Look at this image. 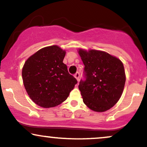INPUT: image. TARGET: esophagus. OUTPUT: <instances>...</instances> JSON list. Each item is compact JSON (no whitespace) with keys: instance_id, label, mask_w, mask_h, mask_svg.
I'll list each match as a JSON object with an SVG mask.
<instances>
[{"instance_id":"obj_1","label":"esophagus","mask_w":147,"mask_h":147,"mask_svg":"<svg viewBox=\"0 0 147 147\" xmlns=\"http://www.w3.org/2000/svg\"><path fill=\"white\" fill-rule=\"evenodd\" d=\"M74 77L76 78V80L78 81H79V79H80V74L78 72H77V73H76L75 75H74Z\"/></svg>"}]
</instances>
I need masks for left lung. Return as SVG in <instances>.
Instances as JSON below:
<instances>
[{
    "label": "left lung",
    "mask_w": 147,
    "mask_h": 147,
    "mask_svg": "<svg viewBox=\"0 0 147 147\" xmlns=\"http://www.w3.org/2000/svg\"><path fill=\"white\" fill-rule=\"evenodd\" d=\"M84 65V81L78 88L83 102L90 110L102 112L110 109L121 98L125 83L124 66L120 59L106 52L79 49Z\"/></svg>",
    "instance_id": "obj_1"
}]
</instances>
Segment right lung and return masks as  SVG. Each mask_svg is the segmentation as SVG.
Instances as JSON below:
<instances>
[{
    "mask_svg": "<svg viewBox=\"0 0 147 147\" xmlns=\"http://www.w3.org/2000/svg\"><path fill=\"white\" fill-rule=\"evenodd\" d=\"M66 52L58 46L43 48L26 60L22 76L27 93L42 108H52L68 97L77 84L63 63Z\"/></svg>",
    "mask_w": 147,
    "mask_h": 147,
    "instance_id": "right-lung-1",
    "label": "right lung"
}]
</instances>
